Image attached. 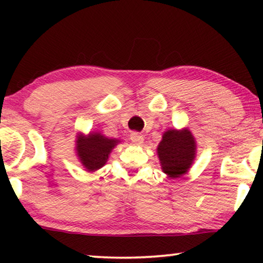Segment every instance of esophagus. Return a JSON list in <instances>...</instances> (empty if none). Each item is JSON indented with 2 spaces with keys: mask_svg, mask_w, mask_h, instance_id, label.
I'll list each match as a JSON object with an SVG mask.
<instances>
[{
  "mask_svg": "<svg viewBox=\"0 0 263 263\" xmlns=\"http://www.w3.org/2000/svg\"><path fill=\"white\" fill-rule=\"evenodd\" d=\"M130 140L135 143V145H142L143 140L145 139H143V135L139 134V133H133L130 135Z\"/></svg>",
  "mask_w": 263,
  "mask_h": 263,
  "instance_id": "34e87169",
  "label": "esophagus"
}]
</instances>
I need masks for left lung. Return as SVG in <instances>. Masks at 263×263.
<instances>
[{
  "mask_svg": "<svg viewBox=\"0 0 263 263\" xmlns=\"http://www.w3.org/2000/svg\"><path fill=\"white\" fill-rule=\"evenodd\" d=\"M161 170L170 178H179L192 167L196 157V140L188 128L168 129L157 147Z\"/></svg>",
  "mask_w": 263,
  "mask_h": 263,
  "instance_id": "1",
  "label": "left lung"
}]
</instances>
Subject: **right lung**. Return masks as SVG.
<instances>
[{
	"label": "right lung",
	"mask_w": 263,
	"mask_h": 263,
	"mask_svg": "<svg viewBox=\"0 0 263 263\" xmlns=\"http://www.w3.org/2000/svg\"><path fill=\"white\" fill-rule=\"evenodd\" d=\"M121 141L111 139L99 132H89L87 135L79 133L75 140L77 157L88 172L102 168L109 159L110 153Z\"/></svg>",
	"instance_id": "1"
}]
</instances>
